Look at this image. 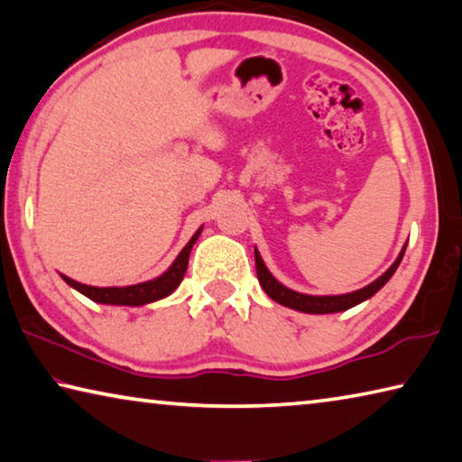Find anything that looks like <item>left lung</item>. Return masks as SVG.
I'll use <instances>...</instances> for the list:
<instances>
[{
  "instance_id": "left-lung-1",
  "label": "left lung",
  "mask_w": 462,
  "mask_h": 462,
  "mask_svg": "<svg viewBox=\"0 0 462 462\" xmlns=\"http://www.w3.org/2000/svg\"><path fill=\"white\" fill-rule=\"evenodd\" d=\"M403 253H405V246L402 248V253L395 259V263L391 264V267L383 273L377 281H373L371 285L358 289V291H353V293H344V295H306L281 285L279 281L271 275L269 269L264 267V263L256 248H254V264H256V275H259V283L264 289V293H267L271 300L281 303V306L303 311V314H334V311H344V310L355 308L361 301L369 300V297L377 293L379 289L391 279V275H393L395 269L400 267Z\"/></svg>"
}]
</instances>
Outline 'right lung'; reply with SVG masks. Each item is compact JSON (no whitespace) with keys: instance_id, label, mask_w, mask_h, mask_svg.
<instances>
[{"instance_id":"1","label":"right lung","mask_w":462,"mask_h":462,"mask_svg":"<svg viewBox=\"0 0 462 462\" xmlns=\"http://www.w3.org/2000/svg\"><path fill=\"white\" fill-rule=\"evenodd\" d=\"M199 234H201V228L193 234L191 240L185 245V248L177 254L173 264H171L161 277H156L152 281H144V283L128 285V287H91V285L79 283V281H73L67 275H60V277L67 281V285H71L79 293L88 295L91 301L107 303V306H144V303L162 300V297L171 295L179 287L187 271V264H189V253Z\"/></svg>"}]
</instances>
